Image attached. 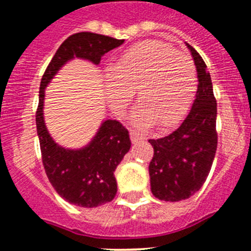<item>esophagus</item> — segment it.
I'll return each instance as SVG.
<instances>
[{"label": "esophagus", "mask_w": 251, "mask_h": 251, "mask_svg": "<svg viewBox=\"0 0 251 251\" xmlns=\"http://www.w3.org/2000/svg\"><path fill=\"white\" fill-rule=\"evenodd\" d=\"M129 134H130V141H132L133 143H137V142L142 139V136L138 132H136V130H130Z\"/></svg>", "instance_id": "34e87169"}]
</instances>
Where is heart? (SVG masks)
<instances>
[{
	"label": "heart",
	"instance_id": "1",
	"mask_svg": "<svg viewBox=\"0 0 251 251\" xmlns=\"http://www.w3.org/2000/svg\"><path fill=\"white\" fill-rule=\"evenodd\" d=\"M110 109L124 114L137 89L141 104L134 121L167 128L178 123L191 108L197 92L194 60L170 44L146 40L130 46L104 75Z\"/></svg>",
	"mask_w": 251,
	"mask_h": 251
}]
</instances>
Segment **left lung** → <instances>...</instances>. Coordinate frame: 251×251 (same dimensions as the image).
I'll return each instance as SVG.
<instances>
[{
    "label": "left lung",
    "mask_w": 251,
    "mask_h": 251,
    "mask_svg": "<svg viewBox=\"0 0 251 251\" xmlns=\"http://www.w3.org/2000/svg\"><path fill=\"white\" fill-rule=\"evenodd\" d=\"M191 51L197 70L196 99L185 121L176 130L158 139H150L153 158L150 163L151 191L158 200H186L207 178L217 148L216 99L210 73L200 54Z\"/></svg>",
    "instance_id": "left-lung-1"
}]
</instances>
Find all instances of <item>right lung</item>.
Returning <instances> with one entry per match:
<instances>
[{
	"label": "right lung",
	"mask_w": 251,
	"mask_h": 251,
	"mask_svg": "<svg viewBox=\"0 0 251 251\" xmlns=\"http://www.w3.org/2000/svg\"><path fill=\"white\" fill-rule=\"evenodd\" d=\"M123 43L93 32L72 35L57 49L40 83L36 128L46 176L64 200L80 207H97L115 197L114 171L129 151V133L121 122L106 119L88 146L80 150L63 148L51 138L44 122L45 88L69 60L80 57L98 65L105 52Z\"/></svg>",
	"instance_id": "1"
}]
</instances>
